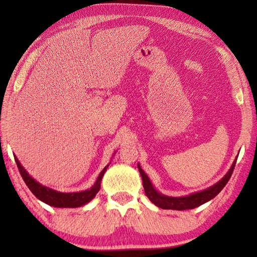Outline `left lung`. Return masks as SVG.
Masks as SVG:
<instances>
[{
  "label": "left lung",
  "instance_id": "8db88e82",
  "mask_svg": "<svg viewBox=\"0 0 257 257\" xmlns=\"http://www.w3.org/2000/svg\"><path fill=\"white\" fill-rule=\"evenodd\" d=\"M236 162L237 161H234L229 172L222 178V179L217 182V184H215L214 186H212L205 190L199 191V193L191 194L189 196H186V197H169V196H164V195L159 194L158 191L153 188L149 177H147L146 173L142 170V168L139 167V164H138V170L143 178V186H144L145 194L147 195V197L150 198V201L152 203H154L156 206H159L161 208H164V210L182 211V210H190V208H195L199 205H202L204 203L208 202L210 199L214 198L216 195L224 188V186L227 185L230 177L232 175Z\"/></svg>",
  "mask_w": 257,
  "mask_h": 257
}]
</instances>
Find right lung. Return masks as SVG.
Returning <instances> with one entry per match:
<instances>
[{
	"label": "right lung",
	"instance_id": "add662e5",
	"mask_svg": "<svg viewBox=\"0 0 257 257\" xmlns=\"http://www.w3.org/2000/svg\"><path fill=\"white\" fill-rule=\"evenodd\" d=\"M15 160L20 175L23 177L25 184L28 186L30 191H32L38 199H41L42 202H44L54 207H78L85 205L86 203L92 201L95 197V195L97 194L99 188H101L102 177L108 167V165H106V167L103 169V171L101 172V175L98 176L95 185L90 189L79 191V193H60V191H55L53 189H50L45 186L38 184L36 180H34L33 178L28 175L27 171L23 168V165L20 164L18 159L15 158Z\"/></svg>",
	"mask_w": 257,
	"mask_h": 257
}]
</instances>
